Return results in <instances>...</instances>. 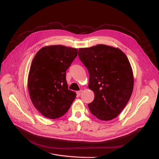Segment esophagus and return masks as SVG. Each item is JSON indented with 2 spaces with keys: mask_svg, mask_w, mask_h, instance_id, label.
<instances>
[{
  "mask_svg": "<svg viewBox=\"0 0 159 159\" xmlns=\"http://www.w3.org/2000/svg\"><path fill=\"white\" fill-rule=\"evenodd\" d=\"M83 90H79V91H77L76 92V94H77V96H80V95L83 93Z\"/></svg>",
  "mask_w": 159,
  "mask_h": 159,
  "instance_id": "34e87169",
  "label": "esophagus"
}]
</instances>
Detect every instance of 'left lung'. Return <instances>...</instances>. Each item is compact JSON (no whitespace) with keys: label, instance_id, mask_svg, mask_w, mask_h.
Returning <instances> with one entry per match:
<instances>
[{"label":"left lung","instance_id":"left-lung-1","mask_svg":"<svg viewBox=\"0 0 159 159\" xmlns=\"http://www.w3.org/2000/svg\"><path fill=\"white\" fill-rule=\"evenodd\" d=\"M79 57L89 72V88L94 94L88 104L92 114L102 120L115 119L132 94L134 76L126 54L105 44L80 48Z\"/></svg>","mask_w":159,"mask_h":159}]
</instances>
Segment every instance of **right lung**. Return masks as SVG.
Returning a JSON list of instances; mask_svg holds the SVG:
<instances>
[{
	"mask_svg": "<svg viewBox=\"0 0 159 159\" xmlns=\"http://www.w3.org/2000/svg\"><path fill=\"white\" fill-rule=\"evenodd\" d=\"M78 54L77 48L49 45L36 54L27 87L34 107L48 119H58L69 109L76 96L68 89L66 70Z\"/></svg>",
	"mask_w": 159,
	"mask_h": 159,
	"instance_id": "right-lung-1",
	"label": "right lung"
}]
</instances>
